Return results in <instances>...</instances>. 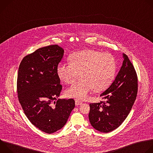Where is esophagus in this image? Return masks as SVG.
<instances>
[{"label":"esophagus","mask_w":153,"mask_h":153,"mask_svg":"<svg viewBox=\"0 0 153 153\" xmlns=\"http://www.w3.org/2000/svg\"><path fill=\"white\" fill-rule=\"evenodd\" d=\"M81 104H82V102H80L79 100H76V101H75V105H76V106L80 105H81Z\"/></svg>","instance_id":"1"}]
</instances>
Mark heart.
Masks as SVG:
<instances>
[{"mask_svg": "<svg viewBox=\"0 0 153 153\" xmlns=\"http://www.w3.org/2000/svg\"><path fill=\"white\" fill-rule=\"evenodd\" d=\"M69 60L70 62L59 63L57 68L58 76L66 83L74 82L80 73L81 79L66 91L69 97L85 100L93 88L105 90L114 78L116 61L110 53L86 50L71 54Z\"/></svg>", "mask_w": 153, "mask_h": 153, "instance_id": "b5f03b06", "label": "heart"}]
</instances>
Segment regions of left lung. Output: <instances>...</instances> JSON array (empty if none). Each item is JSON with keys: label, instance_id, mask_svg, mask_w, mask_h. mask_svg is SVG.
<instances>
[{"label": "left lung", "instance_id": "1", "mask_svg": "<svg viewBox=\"0 0 153 153\" xmlns=\"http://www.w3.org/2000/svg\"><path fill=\"white\" fill-rule=\"evenodd\" d=\"M122 66L114 82L100 96L105 102L90 103L89 120L102 133L117 128L129 114L136 99L137 76L128 56L123 54Z\"/></svg>", "mask_w": 153, "mask_h": 153}]
</instances>
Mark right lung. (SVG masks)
I'll list each match as a JSON object with an SVG mask.
<instances>
[{"label": "right lung", "instance_id": "add662e5", "mask_svg": "<svg viewBox=\"0 0 153 153\" xmlns=\"http://www.w3.org/2000/svg\"><path fill=\"white\" fill-rule=\"evenodd\" d=\"M63 49L53 45L26 56L19 65L17 90L25 114L36 128L48 134L61 129L75 106L74 99H57L62 86L57 73Z\"/></svg>", "mask_w": 153, "mask_h": 153}]
</instances>
